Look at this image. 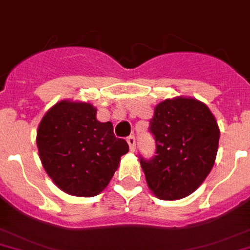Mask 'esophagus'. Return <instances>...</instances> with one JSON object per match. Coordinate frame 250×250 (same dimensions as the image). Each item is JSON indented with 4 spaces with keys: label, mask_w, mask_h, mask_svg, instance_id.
Returning <instances> with one entry per match:
<instances>
[{
    "label": "esophagus",
    "mask_w": 250,
    "mask_h": 250,
    "mask_svg": "<svg viewBox=\"0 0 250 250\" xmlns=\"http://www.w3.org/2000/svg\"><path fill=\"white\" fill-rule=\"evenodd\" d=\"M126 142L127 144H129L130 150H135V146H137V139H135V137H134V135H130V137H127Z\"/></svg>",
    "instance_id": "1"
}]
</instances>
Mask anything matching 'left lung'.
Masks as SVG:
<instances>
[{"label": "left lung", "instance_id": "obj_1", "mask_svg": "<svg viewBox=\"0 0 250 250\" xmlns=\"http://www.w3.org/2000/svg\"><path fill=\"white\" fill-rule=\"evenodd\" d=\"M148 130L156 152L152 158H139L150 190L164 201L191 194L217 154L220 130L209 108L194 98L166 100L154 108Z\"/></svg>", "mask_w": 250, "mask_h": 250}]
</instances>
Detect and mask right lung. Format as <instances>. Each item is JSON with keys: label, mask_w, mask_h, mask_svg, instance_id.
Segmentation results:
<instances>
[{"label": "right lung", "mask_w": 250, "mask_h": 250, "mask_svg": "<svg viewBox=\"0 0 250 250\" xmlns=\"http://www.w3.org/2000/svg\"><path fill=\"white\" fill-rule=\"evenodd\" d=\"M89 103L62 102L43 116L37 131L39 157L47 174L67 194L94 197L108 185L129 146L100 123Z\"/></svg>", "instance_id": "right-lung-1"}]
</instances>
